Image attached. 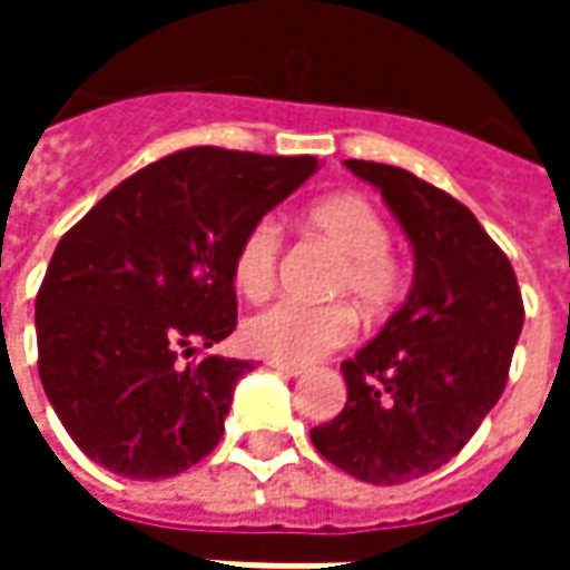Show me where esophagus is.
I'll return each mask as SVG.
<instances>
[{"mask_svg":"<svg viewBox=\"0 0 570 570\" xmlns=\"http://www.w3.org/2000/svg\"><path fill=\"white\" fill-rule=\"evenodd\" d=\"M265 366L274 372H281V375H286V379H298V375H305V366H296V363H277V360H268Z\"/></svg>","mask_w":570,"mask_h":570,"instance_id":"34e87169","label":"esophagus"}]
</instances>
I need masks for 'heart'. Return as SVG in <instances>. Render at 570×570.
Returning a JSON list of instances; mask_svg holds the SVG:
<instances>
[{
  "instance_id": "1",
  "label": "heart",
  "mask_w": 570,
  "mask_h": 570,
  "mask_svg": "<svg viewBox=\"0 0 570 570\" xmlns=\"http://www.w3.org/2000/svg\"><path fill=\"white\" fill-rule=\"evenodd\" d=\"M305 223L342 256L326 286L330 296L354 298V305L370 317H379L394 305L403 272L391 253V228L370 200L360 195L323 198L311 207ZM281 249L284 228L272 216H262L244 232L232 262V277L244 296L262 298L272 289ZM354 330V311L345 302L305 305L284 298L249 314L240 326V338L256 357L302 366L347 345Z\"/></svg>"
}]
</instances>
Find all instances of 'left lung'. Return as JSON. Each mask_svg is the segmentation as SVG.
Returning a JSON list of instances; mask_svg holds the SVG:
<instances>
[{
  "label": "left lung",
  "mask_w": 570,
  "mask_h": 570,
  "mask_svg": "<svg viewBox=\"0 0 570 570\" xmlns=\"http://www.w3.org/2000/svg\"><path fill=\"white\" fill-rule=\"evenodd\" d=\"M345 167L400 219L415 281L382 333L342 363L347 403L311 442L360 482L400 485L449 464L501 400L525 308L513 265L461 200L403 167Z\"/></svg>",
  "instance_id": "1"
}]
</instances>
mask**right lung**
<instances>
[{
    "label": "right lung",
    "mask_w": 570,
    "mask_h": 570,
    "mask_svg": "<svg viewBox=\"0 0 570 570\" xmlns=\"http://www.w3.org/2000/svg\"><path fill=\"white\" fill-rule=\"evenodd\" d=\"M317 167L311 155L174 151L60 237L36 296L39 379L91 461L164 479L216 449L253 363L191 357L235 333L244 232Z\"/></svg>",
    "instance_id": "1"
}]
</instances>
